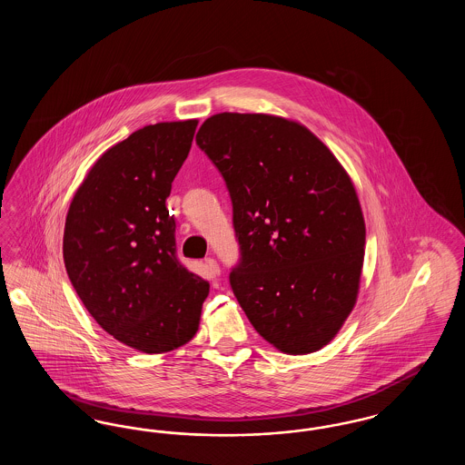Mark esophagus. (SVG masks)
Listing matches in <instances>:
<instances>
[{"label": "esophagus", "mask_w": 465, "mask_h": 465, "mask_svg": "<svg viewBox=\"0 0 465 465\" xmlns=\"http://www.w3.org/2000/svg\"><path fill=\"white\" fill-rule=\"evenodd\" d=\"M205 266L209 268V272H211L214 277H218V275H220V272H222V270H220V265H218V263H216V260H213V258H207V260H205Z\"/></svg>", "instance_id": "1"}]
</instances>
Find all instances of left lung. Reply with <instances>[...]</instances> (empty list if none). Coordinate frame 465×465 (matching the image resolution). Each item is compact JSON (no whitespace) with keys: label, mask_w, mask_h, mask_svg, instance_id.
Masks as SVG:
<instances>
[{"label":"left lung","mask_w":465,"mask_h":465,"mask_svg":"<svg viewBox=\"0 0 465 465\" xmlns=\"http://www.w3.org/2000/svg\"><path fill=\"white\" fill-rule=\"evenodd\" d=\"M197 146L226 183L241 258L230 286L247 319L286 354L330 343L354 309L366 228L354 184L307 127L220 113Z\"/></svg>","instance_id":"8db88e82"}]
</instances>
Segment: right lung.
<instances>
[{"label": "right lung", "mask_w": 465, "mask_h": 465, "mask_svg": "<svg viewBox=\"0 0 465 465\" xmlns=\"http://www.w3.org/2000/svg\"><path fill=\"white\" fill-rule=\"evenodd\" d=\"M197 124L148 125L114 144L67 211L63 252L73 288L104 331L146 354L190 341L209 294L177 260L176 222L165 207Z\"/></svg>", "instance_id": "right-lung-1"}]
</instances>
